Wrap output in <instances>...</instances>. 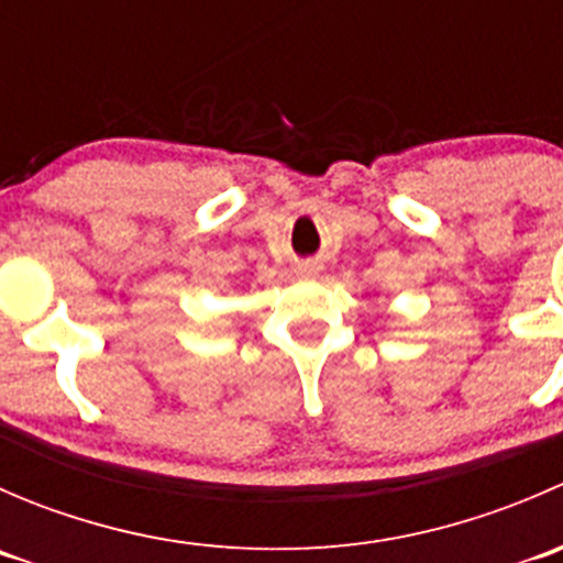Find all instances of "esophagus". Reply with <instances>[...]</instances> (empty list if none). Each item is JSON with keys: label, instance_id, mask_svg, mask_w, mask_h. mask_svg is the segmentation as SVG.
Here are the masks:
<instances>
[{"label": "esophagus", "instance_id": "34e87169", "mask_svg": "<svg viewBox=\"0 0 563 563\" xmlns=\"http://www.w3.org/2000/svg\"><path fill=\"white\" fill-rule=\"evenodd\" d=\"M310 272H313V269H310Z\"/></svg>", "mask_w": 563, "mask_h": 563}]
</instances>
